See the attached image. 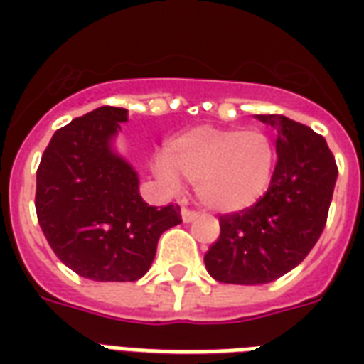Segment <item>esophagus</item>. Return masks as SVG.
Masks as SVG:
<instances>
[{
	"label": "esophagus",
	"mask_w": 364,
	"mask_h": 364,
	"mask_svg": "<svg viewBox=\"0 0 364 364\" xmlns=\"http://www.w3.org/2000/svg\"><path fill=\"white\" fill-rule=\"evenodd\" d=\"M198 218L197 213H193V210H189V208H183L181 210V220L185 222V224H189V222H195Z\"/></svg>",
	"instance_id": "esophagus-1"
}]
</instances>
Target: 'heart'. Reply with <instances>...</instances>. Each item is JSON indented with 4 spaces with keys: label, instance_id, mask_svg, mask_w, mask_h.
I'll return each mask as SVG.
<instances>
[{
    "label": "heart",
    "instance_id": "b5f03b06",
    "mask_svg": "<svg viewBox=\"0 0 364 364\" xmlns=\"http://www.w3.org/2000/svg\"><path fill=\"white\" fill-rule=\"evenodd\" d=\"M277 167V148L265 132L195 127L166 144L156 173L167 183H195L200 205L222 214L242 213L265 197Z\"/></svg>",
    "mask_w": 364,
    "mask_h": 364
}]
</instances>
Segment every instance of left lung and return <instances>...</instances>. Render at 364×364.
<instances>
[{
    "label": "left lung",
    "mask_w": 364,
    "mask_h": 364,
    "mask_svg": "<svg viewBox=\"0 0 364 364\" xmlns=\"http://www.w3.org/2000/svg\"><path fill=\"white\" fill-rule=\"evenodd\" d=\"M255 119L277 130V167L257 205L220 218L205 265L226 284H265L300 265L323 232L337 181L323 136L282 114Z\"/></svg>",
    "instance_id": "left-lung-1"
}]
</instances>
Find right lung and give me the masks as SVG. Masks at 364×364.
Returning <instances> with one entry per match:
<instances>
[{
    "label": "right lung",
    "instance_id": "obj_1",
    "mask_svg": "<svg viewBox=\"0 0 364 364\" xmlns=\"http://www.w3.org/2000/svg\"><path fill=\"white\" fill-rule=\"evenodd\" d=\"M127 109L99 107L52 136L36 171V216L52 252L99 282L138 281L179 206H150L138 171L114 146Z\"/></svg>",
    "mask_w": 364,
    "mask_h": 364
}]
</instances>
